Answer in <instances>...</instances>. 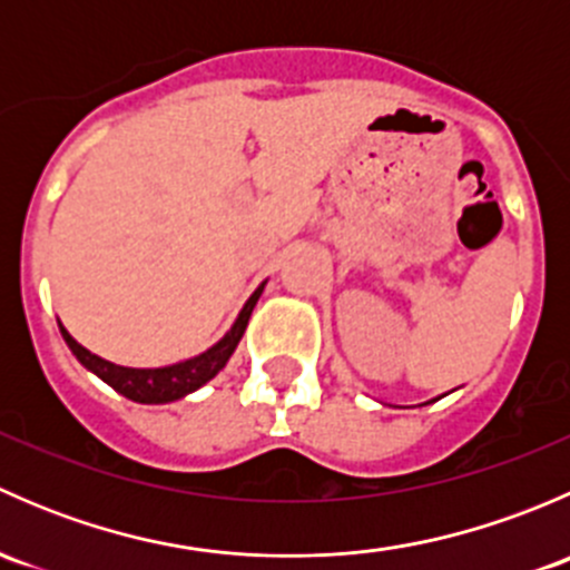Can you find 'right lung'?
<instances>
[{"mask_svg":"<svg viewBox=\"0 0 570 570\" xmlns=\"http://www.w3.org/2000/svg\"><path fill=\"white\" fill-rule=\"evenodd\" d=\"M262 289H264V284L253 292L250 301L245 303V308L239 312V317H237V322H234L232 331H228L226 336L215 344V347H209L206 353L195 355V358L181 361V364L159 366V370H131V366L109 364V361L99 358V355H94L90 350H85L82 344H79L77 338H73L62 325H60V333H62V338H66L68 347H71V353L79 358V364L88 366V370L94 372V375H99L107 386H112L115 392L129 396V400H135V402L159 405V402L181 400L184 394L195 392V389H200L204 383H209L212 377H215L217 372L226 366V361L232 358V353L237 350L239 338H243L245 327H248L253 306H256Z\"/></svg>","mask_w":570,"mask_h":570,"instance_id":"add662e5","label":"right lung"}]
</instances>
